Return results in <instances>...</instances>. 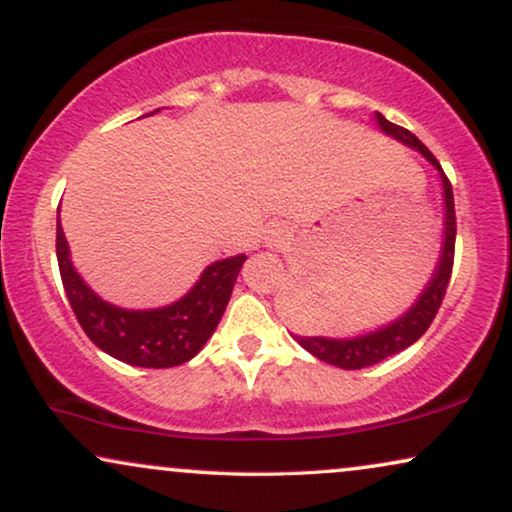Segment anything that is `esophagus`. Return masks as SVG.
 Wrapping results in <instances>:
<instances>
[{"label": "esophagus", "mask_w": 512, "mask_h": 512, "mask_svg": "<svg viewBox=\"0 0 512 512\" xmlns=\"http://www.w3.org/2000/svg\"><path fill=\"white\" fill-rule=\"evenodd\" d=\"M267 243H269V245H274V248H281V245L285 243V231H283L281 227L269 229V234H267Z\"/></svg>", "instance_id": "34e87169"}]
</instances>
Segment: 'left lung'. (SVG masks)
<instances>
[{"instance_id": "obj_1", "label": "left lung", "mask_w": 512, "mask_h": 512, "mask_svg": "<svg viewBox=\"0 0 512 512\" xmlns=\"http://www.w3.org/2000/svg\"><path fill=\"white\" fill-rule=\"evenodd\" d=\"M377 121L381 131L386 135H393L395 140L405 142L426 156L435 168L440 170L442 177V189H445V243H442V255L438 262V269L428 283V288L421 292V297L414 302V306L407 313H403L398 320H393L391 325L379 327L377 332L370 335L356 337V339H325V337H299L295 339L304 346L311 356L323 360L327 365L342 367V370H363V367L377 365L384 358H391L395 353L405 351L407 346H412L424 332L431 327L435 313H438L442 299H445L449 278H452L454 267V243H456V213H454V194L452 185H449L447 175L442 173V166L438 159L431 154L424 142L417 135L407 131V128L391 124V121L377 114Z\"/></svg>"}]
</instances>
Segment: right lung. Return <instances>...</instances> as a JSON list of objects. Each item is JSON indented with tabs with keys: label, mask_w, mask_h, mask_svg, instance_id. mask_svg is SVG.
Here are the masks:
<instances>
[{
	"label": "right lung",
	"mask_w": 512,
	"mask_h": 512,
	"mask_svg": "<svg viewBox=\"0 0 512 512\" xmlns=\"http://www.w3.org/2000/svg\"><path fill=\"white\" fill-rule=\"evenodd\" d=\"M56 255L65 295L88 339L121 363L175 367L192 360L220 323L245 255L220 260L203 271L180 302L152 311H128L95 295L70 262L63 227H56Z\"/></svg>",
	"instance_id": "right-lung-1"
}]
</instances>
